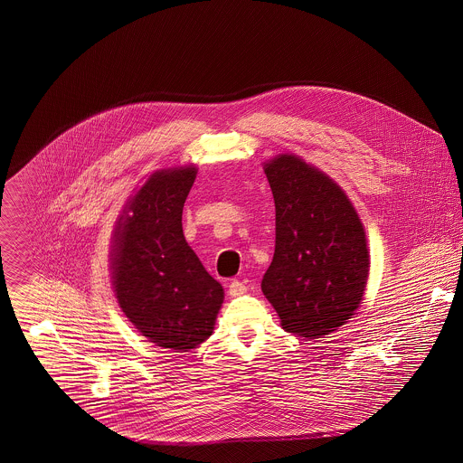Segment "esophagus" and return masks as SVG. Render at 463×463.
<instances>
[{
  "instance_id": "34e87169",
  "label": "esophagus",
  "mask_w": 463,
  "mask_h": 463,
  "mask_svg": "<svg viewBox=\"0 0 463 463\" xmlns=\"http://www.w3.org/2000/svg\"><path fill=\"white\" fill-rule=\"evenodd\" d=\"M246 291V284H244V282H241V280H232V282H230V286H228V293H230V297H241V295H244Z\"/></svg>"
}]
</instances>
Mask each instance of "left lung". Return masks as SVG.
I'll use <instances>...</instances> for the list:
<instances>
[{"mask_svg":"<svg viewBox=\"0 0 463 463\" xmlns=\"http://www.w3.org/2000/svg\"><path fill=\"white\" fill-rule=\"evenodd\" d=\"M276 202V252L261 291L280 326L319 339L360 307L369 278L365 230L339 184L295 155L265 163Z\"/></svg>","mask_w":463,"mask_h":463,"instance_id":"obj_1","label":"left lung"}]
</instances>
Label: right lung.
Instances as JSON below:
<instances>
[{
    "label": "right lung",
    "instance_id": "1",
    "mask_svg": "<svg viewBox=\"0 0 463 463\" xmlns=\"http://www.w3.org/2000/svg\"><path fill=\"white\" fill-rule=\"evenodd\" d=\"M196 166L157 170L128 202L112 249L118 302L135 328L175 353L209 339L222 286L187 246L183 209Z\"/></svg>",
    "mask_w": 463,
    "mask_h": 463
}]
</instances>
